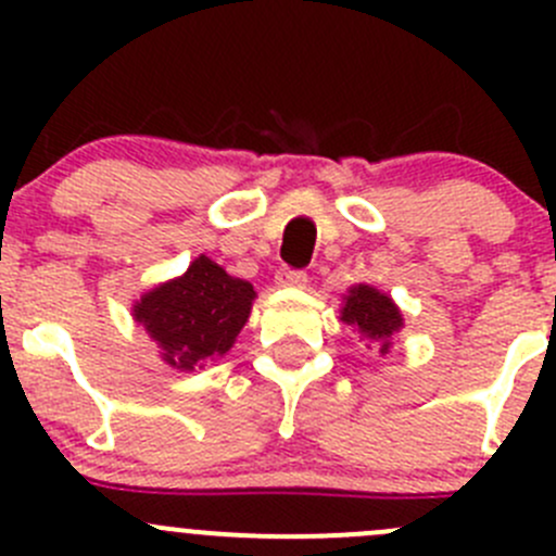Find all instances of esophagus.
<instances>
[{
    "mask_svg": "<svg viewBox=\"0 0 556 556\" xmlns=\"http://www.w3.org/2000/svg\"><path fill=\"white\" fill-rule=\"evenodd\" d=\"M309 277L306 271H299V268H279L277 271V285L279 288H306Z\"/></svg>",
    "mask_w": 556,
    "mask_h": 556,
    "instance_id": "34e87169",
    "label": "esophagus"
}]
</instances>
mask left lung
<instances>
[{
	"mask_svg": "<svg viewBox=\"0 0 556 556\" xmlns=\"http://www.w3.org/2000/svg\"><path fill=\"white\" fill-rule=\"evenodd\" d=\"M341 323L352 325L361 341H366L368 350L387 355L392 341H395V333L403 328V314L392 304L390 295L379 293L371 285H355L344 295Z\"/></svg>",
	"mask_w": 556,
	"mask_h": 556,
	"instance_id": "left-lung-1",
	"label": "left lung"
}]
</instances>
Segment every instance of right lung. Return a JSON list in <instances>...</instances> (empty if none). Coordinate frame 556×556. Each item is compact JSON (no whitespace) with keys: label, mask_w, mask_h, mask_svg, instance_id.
<instances>
[{"label":"right lung","mask_w":556,"mask_h":556,"mask_svg":"<svg viewBox=\"0 0 556 556\" xmlns=\"http://www.w3.org/2000/svg\"><path fill=\"white\" fill-rule=\"evenodd\" d=\"M255 290L199 255L182 277L159 285L134 304V319L159 344L161 361L193 371L210 357H223L250 317Z\"/></svg>","instance_id":"1"}]
</instances>
